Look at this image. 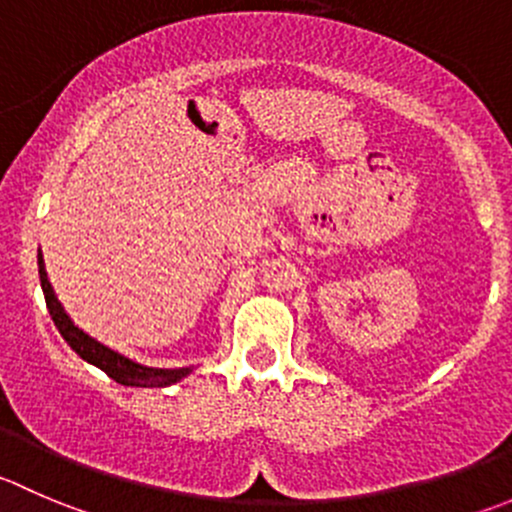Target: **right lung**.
Wrapping results in <instances>:
<instances>
[{
	"mask_svg": "<svg viewBox=\"0 0 512 512\" xmlns=\"http://www.w3.org/2000/svg\"><path fill=\"white\" fill-rule=\"evenodd\" d=\"M39 282H42L44 300H47V310L52 315L54 325H57L59 335L67 340V345L77 352L82 360H87L89 365L99 367L102 372H107L112 380H117L119 385H127V388H167V385H175L182 377H187L192 372V367H147L140 362L130 360V357L119 355L112 347L102 345L94 337H89L87 332L79 330L72 322V317L64 312L62 302L54 295V287L49 282L47 270H44V260L39 255Z\"/></svg>",
	"mask_w": 512,
	"mask_h": 512,
	"instance_id": "right-lung-1",
	"label": "right lung"
}]
</instances>
